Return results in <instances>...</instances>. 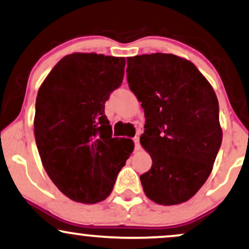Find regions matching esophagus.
I'll return each mask as SVG.
<instances>
[{"label":"esophagus","mask_w":249,"mask_h":249,"mask_svg":"<svg viewBox=\"0 0 249 249\" xmlns=\"http://www.w3.org/2000/svg\"><path fill=\"white\" fill-rule=\"evenodd\" d=\"M133 141H134V148H135V150H140L139 137H134V138H133Z\"/></svg>","instance_id":"obj_1"}]
</instances>
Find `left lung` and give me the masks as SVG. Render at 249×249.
Returning <instances> with one entry per match:
<instances>
[{
    "label": "left lung",
    "instance_id": "left-lung-1",
    "mask_svg": "<svg viewBox=\"0 0 249 249\" xmlns=\"http://www.w3.org/2000/svg\"><path fill=\"white\" fill-rule=\"evenodd\" d=\"M128 87L144 110L142 147L152 168L144 194L163 206L190 200L208 179L222 143L218 100L193 63L156 53L127 57Z\"/></svg>",
    "mask_w": 249,
    "mask_h": 249
}]
</instances>
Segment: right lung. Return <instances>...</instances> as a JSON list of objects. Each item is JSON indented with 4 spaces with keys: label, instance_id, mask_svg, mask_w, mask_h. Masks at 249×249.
Masks as SVG:
<instances>
[{
    "label": "right lung",
    "instance_id": "1",
    "mask_svg": "<svg viewBox=\"0 0 249 249\" xmlns=\"http://www.w3.org/2000/svg\"><path fill=\"white\" fill-rule=\"evenodd\" d=\"M124 68V57L74 53L55 65L37 92L34 135L41 162L75 202L107 199L133 152L131 139L112 138L105 115Z\"/></svg>",
    "mask_w": 249,
    "mask_h": 249
}]
</instances>
